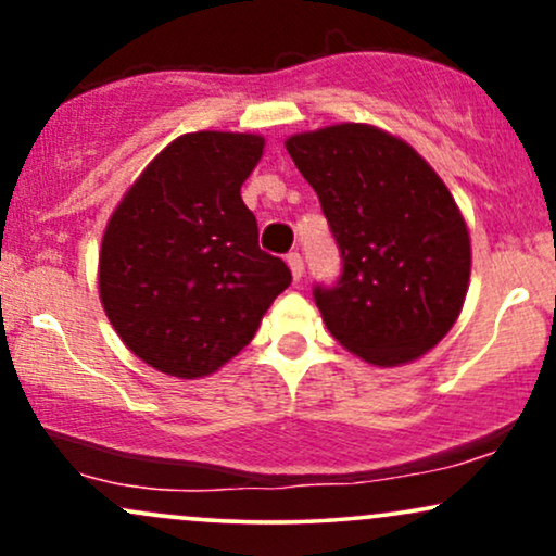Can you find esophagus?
I'll return each mask as SVG.
<instances>
[{"instance_id":"obj_1","label":"esophagus","mask_w":556,"mask_h":556,"mask_svg":"<svg viewBox=\"0 0 556 556\" xmlns=\"http://www.w3.org/2000/svg\"><path fill=\"white\" fill-rule=\"evenodd\" d=\"M287 264H290V271H292V277H295V279H300V277H303L305 266H303V256H300V253H298V251L287 253Z\"/></svg>"}]
</instances>
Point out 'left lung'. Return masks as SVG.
<instances>
[{
  "instance_id": "obj_1",
  "label": "left lung",
  "mask_w": 556,
  "mask_h": 556,
  "mask_svg": "<svg viewBox=\"0 0 556 556\" xmlns=\"http://www.w3.org/2000/svg\"><path fill=\"white\" fill-rule=\"evenodd\" d=\"M342 256L337 285L314 287L337 342L374 366L429 353L460 316L470 238L442 177L405 140L342 123L287 138Z\"/></svg>"
}]
</instances>
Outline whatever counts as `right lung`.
Here are the masks:
<instances>
[{
    "label": "right lung",
    "instance_id": "obj_1",
    "mask_svg": "<svg viewBox=\"0 0 556 556\" xmlns=\"http://www.w3.org/2000/svg\"><path fill=\"white\" fill-rule=\"evenodd\" d=\"M264 154L253 132L172 140L114 208L99 253V295L127 348L177 379L214 374L256 334L292 282L258 248L240 185Z\"/></svg>",
    "mask_w": 556,
    "mask_h": 556
}]
</instances>
